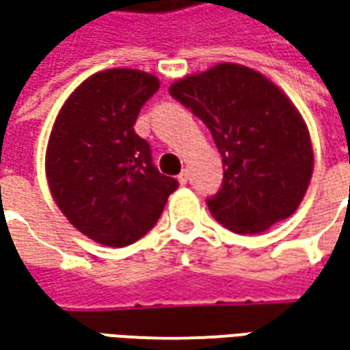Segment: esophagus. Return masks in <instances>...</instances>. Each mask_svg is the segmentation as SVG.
Returning <instances> with one entry per match:
<instances>
[{
  "label": "esophagus",
  "instance_id": "esophagus-1",
  "mask_svg": "<svg viewBox=\"0 0 350 350\" xmlns=\"http://www.w3.org/2000/svg\"><path fill=\"white\" fill-rule=\"evenodd\" d=\"M177 181L181 183V185H187V181H189V173H187V169H183L181 173L177 175Z\"/></svg>",
  "mask_w": 350,
  "mask_h": 350
}]
</instances>
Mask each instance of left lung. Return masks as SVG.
<instances>
[{
    "mask_svg": "<svg viewBox=\"0 0 350 350\" xmlns=\"http://www.w3.org/2000/svg\"><path fill=\"white\" fill-rule=\"evenodd\" d=\"M169 93L212 132L222 155V189L212 216L235 234H259L292 216L314 171L302 115L271 79L222 62L171 83Z\"/></svg>",
    "mask_w": 350,
    "mask_h": 350,
    "instance_id": "1",
    "label": "left lung"
}]
</instances>
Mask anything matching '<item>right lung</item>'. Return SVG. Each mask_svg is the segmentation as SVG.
Segmentation results:
<instances>
[{"label":"right lung","mask_w":350,"mask_h":350,"mask_svg":"<svg viewBox=\"0 0 350 350\" xmlns=\"http://www.w3.org/2000/svg\"><path fill=\"white\" fill-rule=\"evenodd\" d=\"M155 75L115 68L88 77L54 120L46 179L62 214L107 247L138 241L159 220L179 183L161 175L150 144L134 132Z\"/></svg>","instance_id":"right-lung-1"}]
</instances>
